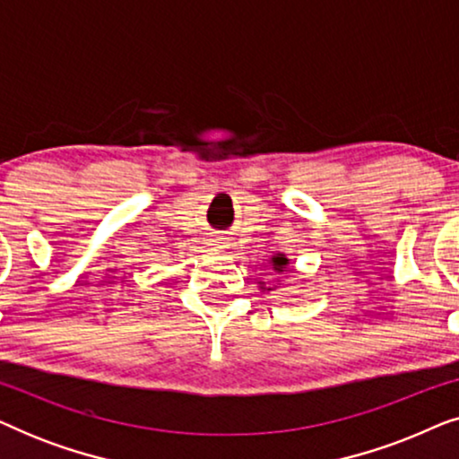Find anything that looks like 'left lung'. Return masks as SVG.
I'll return each instance as SVG.
<instances>
[{
	"label": "left lung",
	"mask_w": 459,
	"mask_h": 459,
	"mask_svg": "<svg viewBox=\"0 0 459 459\" xmlns=\"http://www.w3.org/2000/svg\"><path fill=\"white\" fill-rule=\"evenodd\" d=\"M272 265H273V272H278V273L286 272V265H288L286 255H275V256H272ZM267 290H272V288H267Z\"/></svg>",
	"instance_id": "left-lung-1"
}]
</instances>
